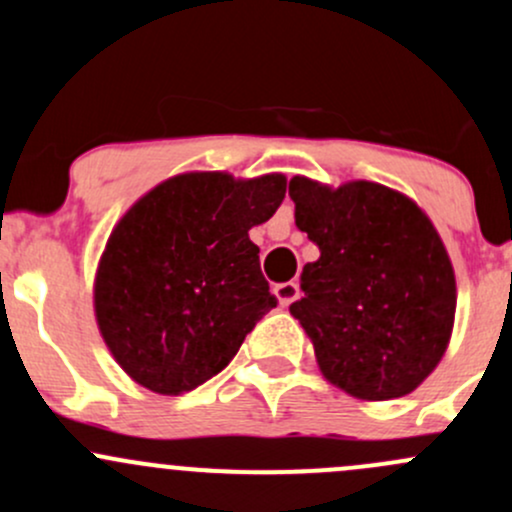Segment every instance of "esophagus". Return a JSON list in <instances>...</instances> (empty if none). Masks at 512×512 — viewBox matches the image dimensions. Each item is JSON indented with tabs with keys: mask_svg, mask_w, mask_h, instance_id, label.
Returning a JSON list of instances; mask_svg holds the SVG:
<instances>
[{
	"mask_svg": "<svg viewBox=\"0 0 512 512\" xmlns=\"http://www.w3.org/2000/svg\"><path fill=\"white\" fill-rule=\"evenodd\" d=\"M273 295H276L280 305L288 307L300 298V285L295 283V280H288V283H278L276 288H273Z\"/></svg>",
	"mask_w": 512,
	"mask_h": 512,
	"instance_id": "34e87169",
	"label": "esophagus"
}]
</instances>
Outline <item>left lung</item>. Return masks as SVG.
Returning a JSON list of instances; mask_svg holds the SVG:
<instances>
[{
    "label": "left lung",
    "mask_w": 512,
    "mask_h": 512,
    "mask_svg": "<svg viewBox=\"0 0 512 512\" xmlns=\"http://www.w3.org/2000/svg\"><path fill=\"white\" fill-rule=\"evenodd\" d=\"M288 192L295 224L320 249L290 315L322 376L361 400L412 393L454 327V268L437 229L410 197L368 180L332 190L295 175Z\"/></svg>",
    "instance_id": "1"
}]
</instances>
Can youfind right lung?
<instances>
[{"instance_id": "add662e5", "label": "right lung", "mask_w": 512, "mask_h": 512, "mask_svg": "<svg viewBox=\"0 0 512 512\" xmlns=\"http://www.w3.org/2000/svg\"><path fill=\"white\" fill-rule=\"evenodd\" d=\"M285 197L280 173H185L119 219L95 278V315L136 383L180 395L217 376L278 305L249 229Z\"/></svg>"}]
</instances>
